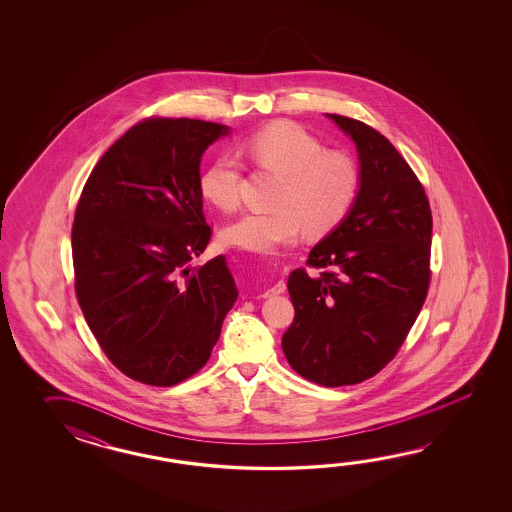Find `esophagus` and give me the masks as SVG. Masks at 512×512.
Listing matches in <instances>:
<instances>
[{"instance_id": "34e87169", "label": "esophagus", "mask_w": 512, "mask_h": 512, "mask_svg": "<svg viewBox=\"0 0 512 512\" xmlns=\"http://www.w3.org/2000/svg\"><path fill=\"white\" fill-rule=\"evenodd\" d=\"M285 289H287L285 282H283V280H278V282L272 285L271 289H267V291L261 294V296H263V298H272V296H278V294L285 293Z\"/></svg>"}]
</instances>
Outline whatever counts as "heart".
<instances>
[{
  "label": "heart",
  "mask_w": 512,
  "mask_h": 512,
  "mask_svg": "<svg viewBox=\"0 0 512 512\" xmlns=\"http://www.w3.org/2000/svg\"><path fill=\"white\" fill-rule=\"evenodd\" d=\"M240 152L256 168L280 177L272 212H249L221 230L229 247L274 254L293 245L302 230L326 234L348 216L359 196L360 170L348 153L326 150L322 141L291 120H276L251 133ZM241 166L221 155L199 177L201 194L214 207L240 205Z\"/></svg>",
  "instance_id": "b5f03b06"
}]
</instances>
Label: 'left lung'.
<instances>
[{"label":"left lung","mask_w":512,"mask_h":512,"mask_svg":"<svg viewBox=\"0 0 512 512\" xmlns=\"http://www.w3.org/2000/svg\"><path fill=\"white\" fill-rule=\"evenodd\" d=\"M327 117L357 146L359 196L309 252L307 267L322 272H291L294 322L282 348L298 375L337 388L377 375L414 326L430 285L432 212L392 142L360 120Z\"/></svg>","instance_id":"1"}]
</instances>
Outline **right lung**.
I'll use <instances>...</instances> for the list:
<instances>
[{"instance_id": "1", "label": "right lung", "mask_w": 512, "mask_h": 512, "mask_svg": "<svg viewBox=\"0 0 512 512\" xmlns=\"http://www.w3.org/2000/svg\"><path fill=\"white\" fill-rule=\"evenodd\" d=\"M227 133L207 120H141L100 157L78 199V304L133 381L174 386L201 370L238 298L225 256L190 267L212 236L199 164Z\"/></svg>"}]
</instances>
